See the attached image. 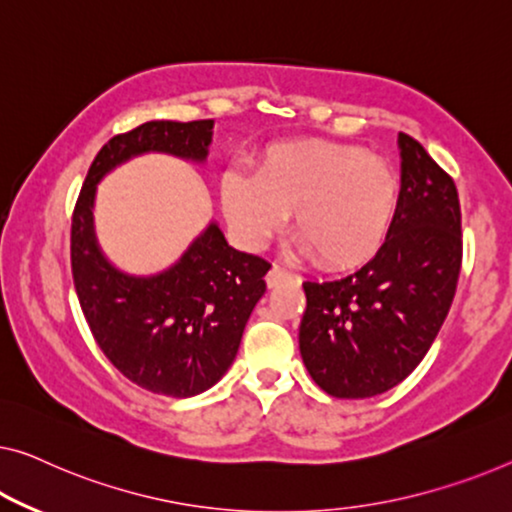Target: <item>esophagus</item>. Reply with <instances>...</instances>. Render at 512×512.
<instances>
[{
	"label": "esophagus",
	"instance_id": "1",
	"mask_svg": "<svg viewBox=\"0 0 512 512\" xmlns=\"http://www.w3.org/2000/svg\"><path fill=\"white\" fill-rule=\"evenodd\" d=\"M289 280H296L294 273H289L287 269H282V266H278V264H273L271 271L266 273V285L269 287H278V285H282V282H289Z\"/></svg>",
	"mask_w": 512,
	"mask_h": 512
}]
</instances>
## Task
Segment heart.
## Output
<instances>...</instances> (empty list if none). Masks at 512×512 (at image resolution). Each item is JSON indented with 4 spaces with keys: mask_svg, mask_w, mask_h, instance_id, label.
Segmentation results:
<instances>
[{
    "mask_svg": "<svg viewBox=\"0 0 512 512\" xmlns=\"http://www.w3.org/2000/svg\"><path fill=\"white\" fill-rule=\"evenodd\" d=\"M220 204L250 248L280 232L292 213L305 253L331 271H347L377 253L398 211V177L384 158L329 140L278 142L255 172L227 170Z\"/></svg>",
    "mask_w": 512,
    "mask_h": 512,
    "instance_id": "b5f03b06",
    "label": "heart"
}]
</instances>
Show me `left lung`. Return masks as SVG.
I'll return each mask as SVG.
<instances>
[{
	"label": "left lung",
	"instance_id": "8db88e82",
	"mask_svg": "<svg viewBox=\"0 0 512 512\" xmlns=\"http://www.w3.org/2000/svg\"><path fill=\"white\" fill-rule=\"evenodd\" d=\"M400 195L377 255L345 278L305 280L299 349L315 384L363 400L407 379L451 310L462 264L453 179L400 133Z\"/></svg>",
	"mask_w": 512,
	"mask_h": 512
}]
</instances>
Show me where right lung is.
<instances>
[{
    "instance_id": "obj_1",
    "label": "right lung",
    "mask_w": 512,
    "mask_h": 512,
    "mask_svg": "<svg viewBox=\"0 0 512 512\" xmlns=\"http://www.w3.org/2000/svg\"><path fill=\"white\" fill-rule=\"evenodd\" d=\"M211 137L213 119H156L114 135L91 163L73 211V282L98 347L133 384L172 398L209 391L230 370L271 264L232 248L211 220L167 269L121 271L98 246L96 190L112 170L144 154L204 165Z\"/></svg>"
}]
</instances>
